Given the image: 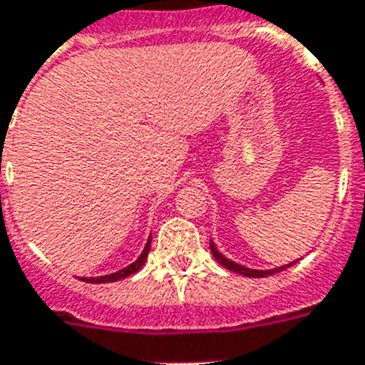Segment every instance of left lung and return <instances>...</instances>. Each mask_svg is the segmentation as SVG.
Wrapping results in <instances>:
<instances>
[{
	"label": "left lung",
	"mask_w": 365,
	"mask_h": 365,
	"mask_svg": "<svg viewBox=\"0 0 365 365\" xmlns=\"http://www.w3.org/2000/svg\"><path fill=\"white\" fill-rule=\"evenodd\" d=\"M210 250H212L213 259L217 260L219 264L225 266V268L230 269V272H236V274L245 275V277H268V275L277 274V272H283V269H287V268H289V266L294 264V262H298V260H294V262H290V264L279 266V268H274V269H251V268H245V266L238 264V262H234V260L227 259V257H225L223 253H219L217 247H215V244H213L212 240H210Z\"/></svg>",
	"instance_id": "obj_1"
}]
</instances>
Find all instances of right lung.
<instances>
[{"label": "right lung", "mask_w": 365, "mask_h": 365, "mask_svg": "<svg viewBox=\"0 0 365 365\" xmlns=\"http://www.w3.org/2000/svg\"><path fill=\"white\" fill-rule=\"evenodd\" d=\"M150 245H152V236L148 238L146 247H144V251L140 253V257H138V259H136L133 264L127 266V268L118 269V272H114V274L101 275V277H82V281H86V283H112V281L125 279V277L133 275L135 272H138V269L144 266V262H146V259H148V253H150Z\"/></svg>", "instance_id": "right-lung-1"}]
</instances>
